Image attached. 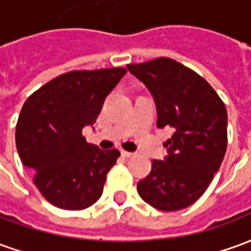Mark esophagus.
I'll use <instances>...</instances> for the list:
<instances>
[{
    "mask_svg": "<svg viewBox=\"0 0 251 251\" xmlns=\"http://www.w3.org/2000/svg\"><path fill=\"white\" fill-rule=\"evenodd\" d=\"M121 153H122V156L126 158H129V157H133L134 156V153L133 152H127V151H121Z\"/></svg>",
    "mask_w": 251,
    "mask_h": 251,
    "instance_id": "34e87169",
    "label": "esophagus"
}]
</instances>
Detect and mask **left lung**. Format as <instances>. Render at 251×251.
Segmentation results:
<instances>
[{
  "instance_id": "1",
  "label": "left lung",
  "mask_w": 251,
  "mask_h": 251,
  "mask_svg": "<svg viewBox=\"0 0 251 251\" xmlns=\"http://www.w3.org/2000/svg\"><path fill=\"white\" fill-rule=\"evenodd\" d=\"M126 67L152 93L158 127L174 130L164 142L168 157L153 160L151 174L138 181L137 191L157 210H183L204 194L223 161L226 106L204 77L174 59Z\"/></svg>"
}]
</instances>
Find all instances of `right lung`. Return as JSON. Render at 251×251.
I'll list each match as a JSON object with an SVG mask.
<instances>
[{
  "label": "right lung",
  "instance_id": "obj_1",
  "mask_svg": "<svg viewBox=\"0 0 251 251\" xmlns=\"http://www.w3.org/2000/svg\"><path fill=\"white\" fill-rule=\"evenodd\" d=\"M125 74L122 67L66 72L25 100L16 147L37 189L55 207L84 210L100 198L121 153L86 142L82 129L97 121L104 98Z\"/></svg>",
  "mask_w": 251,
  "mask_h": 251
}]
</instances>
